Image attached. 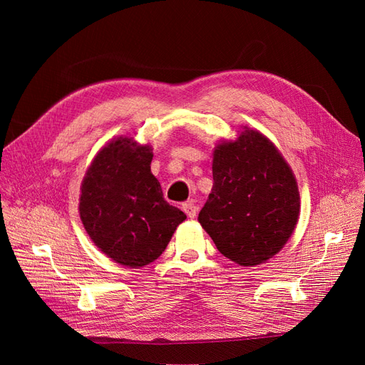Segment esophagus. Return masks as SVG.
<instances>
[{
  "mask_svg": "<svg viewBox=\"0 0 365 365\" xmlns=\"http://www.w3.org/2000/svg\"><path fill=\"white\" fill-rule=\"evenodd\" d=\"M182 210H184V213H185L187 216H189V217H195V216H196V212H197V208H196V205H195L193 201L184 202V204H182Z\"/></svg>",
  "mask_w": 365,
  "mask_h": 365,
  "instance_id": "esophagus-1",
  "label": "esophagus"
}]
</instances>
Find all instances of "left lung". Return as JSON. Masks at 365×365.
I'll return each mask as SVG.
<instances>
[{
    "label": "left lung",
    "instance_id": "left-lung-1",
    "mask_svg": "<svg viewBox=\"0 0 365 365\" xmlns=\"http://www.w3.org/2000/svg\"><path fill=\"white\" fill-rule=\"evenodd\" d=\"M300 215L295 176L279 149L256 129L213 152V189L197 216L220 254L242 267L275 256Z\"/></svg>",
    "mask_w": 365,
    "mask_h": 365
}]
</instances>
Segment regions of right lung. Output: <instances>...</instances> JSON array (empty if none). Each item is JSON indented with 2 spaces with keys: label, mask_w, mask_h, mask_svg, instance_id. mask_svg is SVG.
I'll return each instance as SVG.
<instances>
[{
  "label": "right lung",
  "mask_w": 365,
  "mask_h": 365,
  "mask_svg": "<svg viewBox=\"0 0 365 365\" xmlns=\"http://www.w3.org/2000/svg\"><path fill=\"white\" fill-rule=\"evenodd\" d=\"M152 157L149 145L114 138L98 150L81 187L79 213L88 236L128 268L157 260L187 217L164 201L150 172Z\"/></svg>",
  "instance_id": "right-lung-1"
}]
</instances>
